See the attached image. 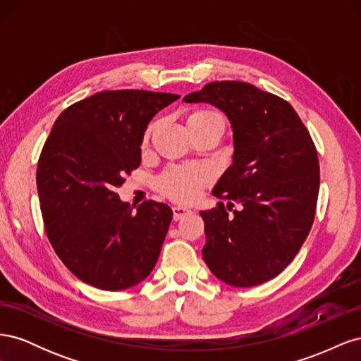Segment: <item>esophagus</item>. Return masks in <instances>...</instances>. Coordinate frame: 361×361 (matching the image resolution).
<instances>
[{"label":"esophagus","instance_id":"34e87169","mask_svg":"<svg viewBox=\"0 0 361 361\" xmlns=\"http://www.w3.org/2000/svg\"><path fill=\"white\" fill-rule=\"evenodd\" d=\"M191 212H192V211H191V209H188V207H183V206H174V207H173V218H174V221L182 220L183 216L190 215Z\"/></svg>","mask_w":361,"mask_h":361}]
</instances>
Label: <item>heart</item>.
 <instances>
[{
    "mask_svg": "<svg viewBox=\"0 0 361 361\" xmlns=\"http://www.w3.org/2000/svg\"><path fill=\"white\" fill-rule=\"evenodd\" d=\"M207 125L218 123L223 128L226 126L224 118L211 110H199L190 116L188 125ZM211 180V173L204 167L191 166V167H174L167 170L158 179V188L169 195L170 199L178 202H194L202 194L204 185Z\"/></svg>",
    "mask_w": 361,
    "mask_h": 361,
    "instance_id": "heart-1",
    "label": "heart"
}]
</instances>
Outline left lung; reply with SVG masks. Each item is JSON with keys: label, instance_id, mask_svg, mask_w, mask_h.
Returning <instances> with one entry per match:
<instances>
[{"label": "left lung", "instance_id": "8db88e82", "mask_svg": "<svg viewBox=\"0 0 361 361\" xmlns=\"http://www.w3.org/2000/svg\"><path fill=\"white\" fill-rule=\"evenodd\" d=\"M183 101L216 106L233 130V162L212 191L227 207L200 212L203 259L227 285H262L290 264L312 228L319 192L312 137L289 102L248 82H209ZM233 202L242 211L228 214Z\"/></svg>", "mask_w": 361, "mask_h": 361}]
</instances>
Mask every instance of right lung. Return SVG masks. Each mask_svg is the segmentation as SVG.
I'll list each match as a JSON object with an SVG mask.
<instances>
[{"mask_svg":"<svg viewBox=\"0 0 361 361\" xmlns=\"http://www.w3.org/2000/svg\"><path fill=\"white\" fill-rule=\"evenodd\" d=\"M179 94L110 90L71 105L54 123L37 164L47 235L73 276L123 290L155 268L173 212L143 202L137 212L116 188L141 162L145 130Z\"/></svg>","mask_w":361,"mask_h":361,"instance_id":"1","label":"right lung"}]
</instances>
